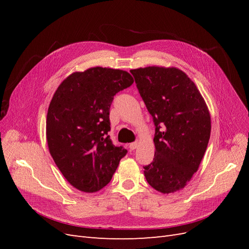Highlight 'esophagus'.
Here are the masks:
<instances>
[{
  "label": "esophagus",
  "instance_id": "obj_1",
  "mask_svg": "<svg viewBox=\"0 0 249 249\" xmlns=\"http://www.w3.org/2000/svg\"><path fill=\"white\" fill-rule=\"evenodd\" d=\"M138 144H139V143H138L137 141H135V142H132V143H130L129 147H130V149H131V150H134V149H136V148L138 147Z\"/></svg>",
  "mask_w": 249,
  "mask_h": 249
}]
</instances>
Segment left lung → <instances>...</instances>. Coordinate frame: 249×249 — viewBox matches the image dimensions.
<instances>
[{
	"mask_svg": "<svg viewBox=\"0 0 249 249\" xmlns=\"http://www.w3.org/2000/svg\"><path fill=\"white\" fill-rule=\"evenodd\" d=\"M155 124V157L143 166L147 183L172 193L189 182L210 139L211 117L205 100L187 74L176 67L131 70Z\"/></svg>",
	"mask_w": 249,
	"mask_h": 249,
	"instance_id": "obj_1",
	"label": "left lung"
}]
</instances>
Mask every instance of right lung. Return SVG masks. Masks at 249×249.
I'll return each mask as SVG.
<instances>
[{
	"instance_id": "obj_1",
	"label": "right lung",
	"mask_w": 249,
	"mask_h": 249,
	"mask_svg": "<svg viewBox=\"0 0 249 249\" xmlns=\"http://www.w3.org/2000/svg\"><path fill=\"white\" fill-rule=\"evenodd\" d=\"M133 82L124 71L96 66L71 73L53 96L47 115L49 150L67 182L78 190H101L126 155L108 135L109 114L114 95Z\"/></svg>"
}]
</instances>
